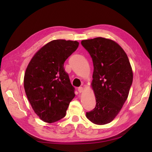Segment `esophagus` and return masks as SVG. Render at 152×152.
I'll list each match as a JSON object with an SVG mask.
<instances>
[{"label":"esophagus","instance_id":"34e87169","mask_svg":"<svg viewBox=\"0 0 152 152\" xmlns=\"http://www.w3.org/2000/svg\"><path fill=\"white\" fill-rule=\"evenodd\" d=\"M83 87H79V88H78V91L80 93H82V92H83Z\"/></svg>","mask_w":152,"mask_h":152}]
</instances>
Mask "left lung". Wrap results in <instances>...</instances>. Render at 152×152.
<instances>
[{
	"mask_svg": "<svg viewBox=\"0 0 152 152\" xmlns=\"http://www.w3.org/2000/svg\"><path fill=\"white\" fill-rule=\"evenodd\" d=\"M93 59L91 86L96 104L86 117L95 124L112 122L128 97L133 73L126 53L115 41L103 37L82 40Z\"/></svg>",
	"mask_w": 152,
	"mask_h": 152,
	"instance_id": "left-lung-1",
	"label": "left lung"
}]
</instances>
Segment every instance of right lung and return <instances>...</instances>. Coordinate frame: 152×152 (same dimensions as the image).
<instances>
[{
	"label": "right lung",
	"mask_w": 152,
	"mask_h": 152,
	"mask_svg": "<svg viewBox=\"0 0 152 152\" xmlns=\"http://www.w3.org/2000/svg\"><path fill=\"white\" fill-rule=\"evenodd\" d=\"M79 44L77 41H50L35 53L26 68L24 87L27 98L44 122L53 123L63 118L75 97L64 63Z\"/></svg>",
	"instance_id": "obj_1"
}]
</instances>
